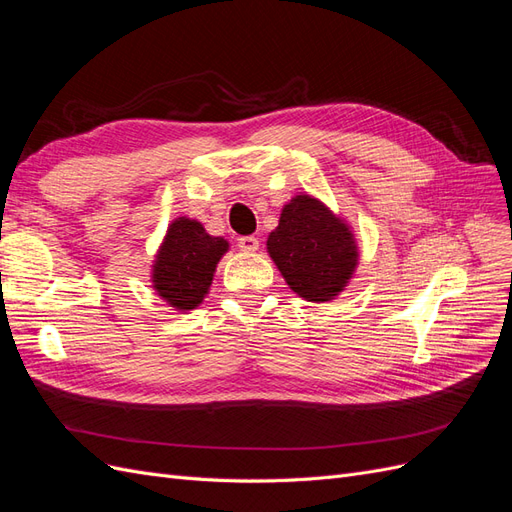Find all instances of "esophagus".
Segmentation results:
<instances>
[{"instance_id":"esophagus-1","label":"esophagus","mask_w":512,"mask_h":512,"mask_svg":"<svg viewBox=\"0 0 512 512\" xmlns=\"http://www.w3.org/2000/svg\"><path fill=\"white\" fill-rule=\"evenodd\" d=\"M239 247H241L243 252L252 254V252L258 250V239H256V237H241V239H239Z\"/></svg>"}]
</instances>
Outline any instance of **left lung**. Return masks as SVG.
<instances>
[{
  "label": "left lung",
  "mask_w": 512,
  "mask_h": 512,
  "mask_svg": "<svg viewBox=\"0 0 512 512\" xmlns=\"http://www.w3.org/2000/svg\"><path fill=\"white\" fill-rule=\"evenodd\" d=\"M267 252L301 299L329 303L346 290L359 267L352 226L320 198L301 192L282 207Z\"/></svg>",
  "instance_id": "8db88e82"
}]
</instances>
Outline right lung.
I'll return each instance as SVG.
<instances>
[{
	"instance_id": "obj_1",
	"label": "right lung",
	"mask_w": 512,
	"mask_h": 512,
	"mask_svg": "<svg viewBox=\"0 0 512 512\" xmlns=\"http://www.w3.org/2000/svg\"><path fill=\"white\" fill-rule=\"evenodd\" d=\"M224 237H213L192 218H175L153 256L151 288L175 312H192L209 294L218 262L228 252Z\"/></svg>"
}]
</instances>
